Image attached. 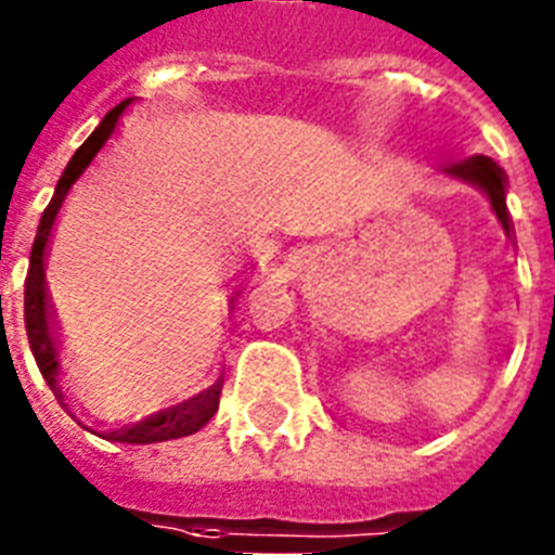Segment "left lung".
<instances>
[{
  "label": "left lung",
  "mask_w": 555,
  "mask_h": 555,
  "mask_svg": "<svg viewBox=\"0 0 555 555\" xmlns=\"http://www.w3.org/2000/svg\"><path fill=\"white\" fill-rule=\"evenodd\" d=\"M450 175L464 177L469 183L481 185L487 194H490V203L495 208V217L502 220L504 232L509 234V217H507V203H504V175L502 168L495 166L490 157H473L464 159L459 166L450 168Z\"/></svg>",
  "instance_id": "1"
}]
</instances>
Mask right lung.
I'll return each mask as SVG.
<instances>
[{
    "mask_svg": "<svg viewBox=\"0 0 555 555\" xmlns=\"http://www.w3.org/2000/svg\"><path fill=\"white\" fill-rule=\"evenodd\" d=\"M131 100L119 102L117 108H111L102 117L100 126L94 128V134L88 137L86 143L79 145L77 154L70 157V163L62 171L60 183L53 189V197L48 208L42 211L39 220L37 237H34V249H30L28 278H25V330H28L30 352L37 358V366L42 372V378L56 396V401L70 410V401L65 396L60 378V323H56V309L48 295L46 281V246L51 237L53 220L60 215L62 201L68 197L70 185L77 183V177L91 166V159L96 157L105 140L114 134L119 114L126 111ZM220 389H223V378H189V380H171L166 387L154 392L149 403H143L140 410L131 412H100L94 415V424L102 436L111 441H122V444H154V441H171V438H183L206 427L208 418L217 412L220 403Z\"/></svg>",
    "mask_w": 555,
    "mask_h": 555,
    "instance_id": "add662e5",
    "label": "right lung"
}]
</instances>
